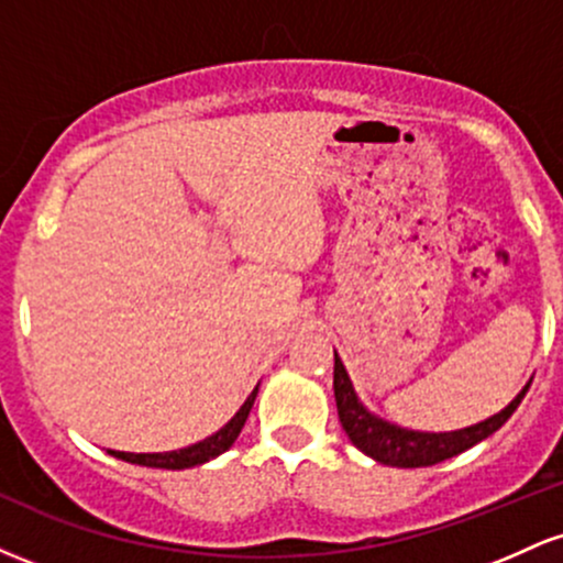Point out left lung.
<instances>
[{"label": "left lung", "instance_id": "1", "mask_svg": "<svg viewBox=\"0 0 563 563\" xmlns=\"http://www.w3.org/2000/svg\"><path fill=\"white\" fill-rule=\"evenodd\" d=\"M333 394L335 407H339V421L344 426L349 442L360 452H365L373 461L384 463V466L394 468H421L434 466V463L448 461V457L461 455L482 439L493 437L503 423L514 416L516 407L521 405L529 384L510 399V405L503 407L500 412L489 416L487 421L466 426L457 431H412L405 426H397L391 421H384L376 412H371L360 402L357 391H354L352 378H349L344 363L333 349Z\"/></svg>", "mask_w": 563, "mask_h": 563}]
</instances>
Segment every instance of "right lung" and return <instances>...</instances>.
<instances>
[{"label": "right lung", "instance_id": "right-lung-1", "mask_svg": "<svg viewBox=\"0 0 563 563\" xmlns=\"http://www.w3.org/2000/svg\"><path fill=\"white\" fill-rule=\"evenodd\" d=\"M256 394H260V384H256V389L245 397L241 410H238L235 416H232L230 421L217 431V434L200 439V442L190 444V448L169 450V452H121V450H108V452H111L113 457H119V461L137 463V466H147V468H166V471H183V468L200 466V463H209L235 444L238 434H241V429L245 426V418H249L251 407H254Z\"/></svg>", "mask_w": 563, "mask_h": 563}]
</instances>
